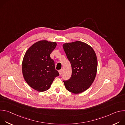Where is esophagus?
<instances>
[{
	"label": "esophagus",
	"instance_id": "1",
	"mask_svg": "<svg viewBox=\"0 0 125 125\" xmlns=\"http://www.w3.org/2000/svg\"><path fill=\"white\" fill-rule=\"evenodd\" d=\"M58 72H59V73L60 75H61L62 74V72H63V70H62V69H61V70H59Z\"/></svg>",
	"mask_w": 125,
	"mask_h": 125
}]
</instances>
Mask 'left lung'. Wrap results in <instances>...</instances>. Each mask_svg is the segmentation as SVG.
I'll return each instance as SVG.
<instances>
[{"mask_svg":"<svg viewBox=\"0 0 125 125\" xmlns=\"http://www.w3.org/2000/svg\"><path fill=\"white\" fill-rule=\"evenodd\" d=\"M63 47L72 67L71 78L63 81L65 86L71 93H82L95 79L97 69L95 53L91 46L80 41L64 43Z\"/></svg>","mask_w":125,"mask_h":125,"instance_id":"obj_1","label":"left lung"}]
</instances>
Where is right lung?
<instances>
[{"instance_id":"obj_1","label":"right lung","mask_w":125,"mask_h":125,"mask_svg":"<svg viewBox=\"0 0 125 125\" xmlns=\"http://www.w3.org/2000/svg\"><path fill=\"white\" fill-rule=\"evenodd\" d=\"M55 42L41 41L26 51L22 62V72L27 83L40 92L47 90L59 74L50 57L56 46Z\"/></svg>"}]
</instances>
